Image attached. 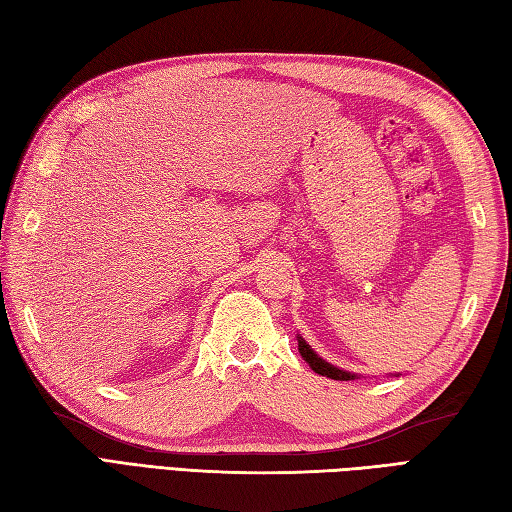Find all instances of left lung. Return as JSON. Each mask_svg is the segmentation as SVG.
Returning <instances> with one entry per match:
<instances>
[{"instance_id":"8db88e82","label":"left lung","mask_w":512,"mask_h":512,"mask_svg":"<svg viewBox=\"0 0 512 512\" xmlns=\"http://www.w3.org/2000/svg\"><path fill=\"white\" fill-rule=\"evenodd\" d=\"M297 345H299V354H301V358H303V361H306V363L312 367V372H314V374H319V376H328V378H332V380H354V378H361L358 374L345 372V369H341V367H336V365H332V363L325 361V358H321L317 352L312 350V347L308 345V341L303 339L301 334H297Z\"/></svg>"}]
</instances>
